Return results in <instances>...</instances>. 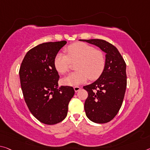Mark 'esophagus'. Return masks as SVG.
I'll return each mask as SVG.
<instances>
[{"label":"esophagus","mask_w":150,"mask_h":150,"mask_svg":"<svg viewBox=\"0 0 150 150\" xmlns=\"http://www.w3.org/2000/svg\"><path fill=\"white\" fill-rule=\"evenodd\" d=\"M80 89H81V87H74V90L75 92H78Z\"/></svg>","instance_id":"obj_1"}]
</instances>
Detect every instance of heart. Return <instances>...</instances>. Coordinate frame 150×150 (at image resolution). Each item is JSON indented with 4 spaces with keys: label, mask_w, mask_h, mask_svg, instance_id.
Instances as JSON below:
<instances>
[{
    "label": "heart",
    "mask_w": 150,
    "mask_h": 150,
    "mask_svg": "<svg viewBox=\"0 0 150 150\" xmlns=\"http://www.w3.org/2000/svg\"><path fill=\"white\" fill-rule=\"evenodd\" d=\"M65 54L58 53L53 59V65L59 73L64 74L68 71L70 62L77 61L75 72L69 74L62 79V83L69 86H77L94 80L103 73L105 66L104 54L95 47L85 42H75L66 48Z\"/></svg>",
    "instance_id": "obj_1"
}]
</instances>
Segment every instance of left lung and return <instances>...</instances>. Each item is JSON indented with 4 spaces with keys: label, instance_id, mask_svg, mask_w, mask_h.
I'll return each mask as SVG.
<instances>
[{
    "label": "left lung",
    "instance_id": "8db88e82",
    "mask_svg": "<svg viewBox=\"0 0 150 150\" xmlns=\"http://www.w3.org/2000/svg\"><path fill=\"white\" fill-rule=\"evenodd\" d=\"M99 47L105 53V66L96 81L85 85L88 93L84 109L87 117L97 123L110 122L122 105L127 86L126 64L117 49L101 39L80 40Z\"/></svg>",
    "mask_w": 150,
    "mask_h": 150
}]
</instances>
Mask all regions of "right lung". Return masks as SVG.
I'll list each match as a JSON object with an SVG mask.
<instances>
[{
    "label": "right lung",
    "mask_w": 150,
    "mask_h": 150,
    "mask_svg": "<svg viewBox=\"0 0 150 150\" xmlns=\"http://www.w3.org/2000/svg\"><path fill=\"white\" fill-rule=\"evenodd\" d=\"M67 42H44L28 51L19 70L21 89L28 109L39 122L54 125L66 117L75 94L72 87L59 86L53 59Z\"/></svg>",
    "instance_id": "add662e5"
}]
</instances>
